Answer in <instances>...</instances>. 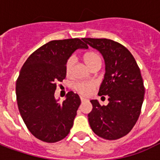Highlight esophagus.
I'll use <instances>...</instances> for the list:
<instances>
[{
  "label": "esophagus",
  "instance_id": "34e87169",
  "mask_svg": "<svg viewBox=\"0 0 160 160\" xmlns=\"http://www.w3.org/2000/svg\"><path fill=\"white\" fill-rule=\"evenodd\" d=\"M80 100H81V102H84V101H86V100H87V99H86L85 98L80 97Z\"/></svg>",
  "mask_w": 160,
  "mask_h": 160
}]
</instances>
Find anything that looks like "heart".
<instances>
[{"label": "heart", "mask_w": 160, "mask_h": 160, "mask_svg": "<svg viewBox=\"0 0 160 160\" xmlns=\"http://www.w3.org/2000/svg\"><path fill=\"white\" fill-rule=\"evenodd\" d=\"M83 58L86 64L91 69L98 65H101L102 63L101 56L97 51H94V50H90L85 53ZM74 62H75V57L73 56H70L67 60L65 69H66V73L68 75L71 73ZM95 88H96V83L94 81H78L73 85V89L76 91L78 93L83 96L90 95Z\"/></svg>", "instance_id": "obj_1"}]
</instances>
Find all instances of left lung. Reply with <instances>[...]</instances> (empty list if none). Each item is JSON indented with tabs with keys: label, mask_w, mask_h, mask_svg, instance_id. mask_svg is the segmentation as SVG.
Instances as JSON below:
<instances>
[{
	"label": "left lung",
	"mask_w": 160,
	"mask_h": 160,
	"mask_svg": "<svg viewBox=\"0 0 160 160\" xmlns=\"http://www.w3.org/2000/svg\"><path fill=\"white\" fill-rule=\"evenodd\" d=\"M99 50L105 61V74L98 95L108 97L109 104L101 105L91 100L88 114L91 128L105 140H118L134 128L141 111L145 87L141 70L130 51L119 42L107 38H82Z\"/></svg>",
	"instance_id": "8db88e82"
}]
</instances>
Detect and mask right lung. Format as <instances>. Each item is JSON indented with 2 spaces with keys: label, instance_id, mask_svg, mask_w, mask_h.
Segmentation results:
<instances>
[{
  "label": "right lung",
  "instance_id": "right-lung-1",
  "mask_svg": "<svg viewBox=\"0 0 160 160\" xmlns=\"http://www.w3.org/2000/svg\"><path fill=\"white\" fill-rule=\"evenodd\" d=\"M87 49L80 38L53 40L27 58L16 81V98L24 122L40 141L54 143L69 134L80 104L70 91L62 103L55 98L56 83L66 78L65 64L77 49Z\"/></svg>",
  "mask_w": 160,
  "mask_h": 160
}]
</instances>
